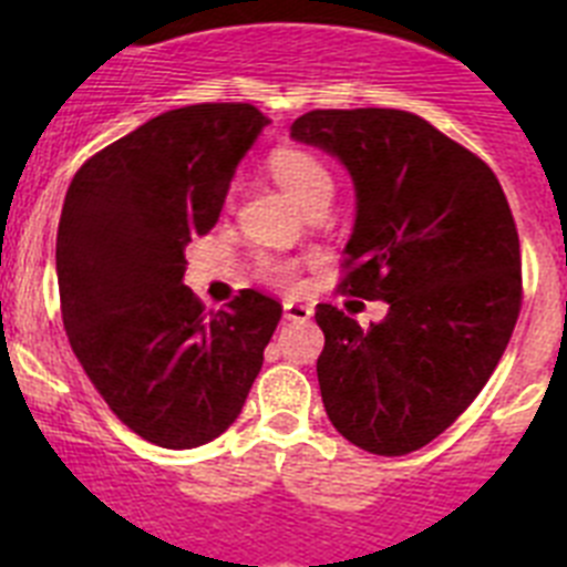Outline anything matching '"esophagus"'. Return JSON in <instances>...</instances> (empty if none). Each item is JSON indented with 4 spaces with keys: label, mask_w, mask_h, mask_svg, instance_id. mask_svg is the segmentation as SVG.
Segmentation results:
<instances>
[{
    "label": "esophagus",
    "mask_w": 567,
    "mask_h": 567,
    "mask_svg": "<svg viewBox=\"0 0 567 567\" xmlns=\"http://www.w3.org/2000/svg\"><path fill=\"white\" fill-rule=\"evenodd\" d=\"M284 318L292 320V323H307V320L312 318V307L298 303V300H287V303H284Z\"/></svg>",
    "instance_id": "1"
}]
</instances>
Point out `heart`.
I'll return each mask as SVG.
<instances>
[{
	"instance_id": "b5f03b06",
	"label": "heart",
	"mask_w": 567,
	"mask_h": 567,
	"mask_svg": "<svg viewBox=\"0 0 567 567\" xmlns=\"http://www.w3.org/2000/svg\"><path fill=\"white\" fill-rule=\"evenodd\" d=\"M269 169H272L275 182L292 195L295 202L309 207L312 202L332 195V175L327 164L320 162L318 155L300 147H278L269 155ZM258 275L275 287H292L295 284V264L280 258H260Z\"/></svg>"
}]
</instances>
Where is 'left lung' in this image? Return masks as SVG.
<instances>
[{
  "label": "left lung",
  "mask_w": 567,
  "mask_h": 567,
  "mask_svg": "<svg viewBox=\"0 0 567 567\" xmlns=\"http://www.w3.org/2000/svg\"><path fill=\"white\" fill-rule=\"evenodd\" d=\"M292 138L327 150L354 182L340 289L389 303L369 329L318 303L320 398L363 452H417L468 409L514 332V215L483 158L405 110H312Z\"/></svg>",
  "instance_id": "obj_1"
}]
</instances>
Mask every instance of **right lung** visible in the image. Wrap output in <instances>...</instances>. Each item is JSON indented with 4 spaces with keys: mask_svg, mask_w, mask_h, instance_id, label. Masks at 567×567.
I'll return each instance as SVG.
<instances>
[{
    "mask_svg": "<svg viewBox=\"0 0 567 567\" xmlns=\"http://www.w3.org/2000/svg\"><path fill=\"white\" fill-rule=\"evenodd\" d=\"M269 118L252 104L167 110L82 164L56 235L62 320L110 412L147 443L195 449L244 409L280 303L244 289L204 312L187 249L221 215Z\"/></svg>",
    "mask_w": 567,
    "mask_h": 567,
    "instance_id": "obj_1",
    "label": "right lung"
}]
</instances>
